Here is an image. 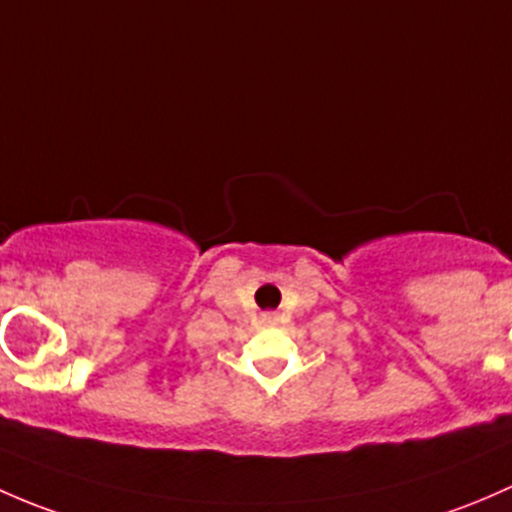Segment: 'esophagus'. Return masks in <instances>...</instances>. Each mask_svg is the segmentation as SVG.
<instances>
[{
	"label": "esophagus",
	"mask_w": 512,
	"mask_h": 512,
	"mask_svg": "<svg viewBox=\"0 0 512 512\" xmlns=\"http://www.w3.org/2000/svg\"><path fill=\"white\" fill-rule=\"evenodd\" d=\"M263 323H276V315H263Z\"/></svg>",
	"instance_id": "esophagus-1"
}]
</instances>
